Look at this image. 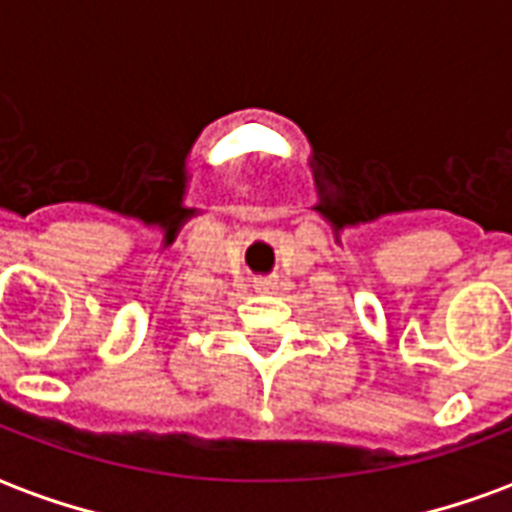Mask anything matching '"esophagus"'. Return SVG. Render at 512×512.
Returning <instances> with one entry per match:
<instances>
[{
  "label": "esophagus",
  "mask_w": 512,
  "mask_h": 512,
  "mask_svg": "<svg viewBox=\"0 0 512 512\" xmlns=\"http://www.w3.org/2000/svg\"><path fill=\"white\" fill-rule=\"evenodd\" d=\"M257 293H274L277 290V282L274 279H257Z\"/></svg>",
  "instance_id": "34e87169"
}]
</instances>
